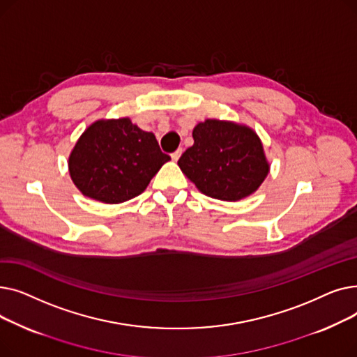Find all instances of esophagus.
Segmentation results:
<instances>
[{"label":"esophagus","mask_w":357,"mask_h":357,"mask_svg":"<svg viewBox=\"0 0 357 357\" xmlns=\"http://www.w3.org/2000/svg\"><path fill=\"white\" fill-rule=\"evenodd\" d=\"M181 155H182V149L175 150V152L171 155V156H172V160H175V162H176V160L179 159V156H181Z\"/></svg>","instance_id":"1"}]
</instances>
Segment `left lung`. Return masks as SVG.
<instances>
[{
    "label": "left lung",
    "instance_id": "1",
    "mask_svg": "<svg viewBox=\"0 0 357 357\" xmlns=\"http://www.w3.org/2000/svg\"><path fill=\"white\" fill-rule=\"evenodd\" d=\"M194 144L178 160L181 171L211 198L238 201L265 181L269 165L253 130L234 123L205 120L194 131Z\"/></svg>",
    "mask_w": 357,
    "mask_h": 357
}]
</instances>
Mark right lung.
Masks as SVG:
<instances>
[{
  "instance_id": "obj_1",
  "label": "right lung",
  "mask_w": 357,
  "mask_h": 357,
  "mask_svg": "<svg viewBox=\"0 0 357 357\" xmlns=\"http://www.w3.org/2000/svg\"><path fill=\"white\" fill-rule=\"evenodd\" d=\"M167 160L171 156L162 152L153 133L128 119L101 120L75 144L69 172L84 195L119 204L140 195Z\"/></svg>"
}]
</instances>
